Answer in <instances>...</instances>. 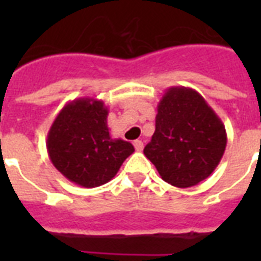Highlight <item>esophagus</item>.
Wrapping results in <instances>:
<instances>
[{
  "label": "esophagus",
  "mask_w": 261,
  "mask_h": 261,
  "mask_svg": "<svg viewBox=\"0 0 261 261\" xmlns=\"http://www.w3.org/2000/svg\"><path fill=\"white\" fill-rule=\"evenodd\" d=\"M134 147H135V150L137 151H142L143 150V142L142 141H134Z\"/></svg>",
  "instance_id": "34e87169"
}]
</instances>
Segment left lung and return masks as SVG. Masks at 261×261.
I'll return each mask as SVG.
<instances>
[{
    "instance_id": "1",
    "label": "left lung",
    "mask_w": 261,
    "mask_h": 261,
    "mask_svg": "<svg viewBox=\"0 0 261 261\" xmlns=\"http://www.w3.org/2000/svg\"><path fill=\"white\" fill-rule=\"evenodd\" d=\"M226 142L222 120L202 94L191 88L172 87L157 106L155 131L143 153L164 181L188 188L214 172Z\"/></svg>"
}]
</instances>
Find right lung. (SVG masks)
Here are the masks:
<instances>
[{
    "label": "right lung",
    "mask_w": 261,
    "mask_h": 261,
    "mask_svg": "<svg viewBox=\"0 0 261 261\" xmlns=\"http://www.w3.org/2000/svg\"><path fill=\"white\" fill-rule=\"evenodd\" d=\"M104 101L80 97L67 102L47 134V151L61 173L85 188L102 186L115 177L134 146L114 139L107 124Z\"/></svg>",
    "instance_id": "add662e5"
}]
</instances>
